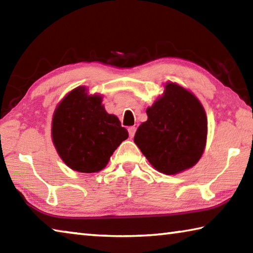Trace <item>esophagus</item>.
<instances>
[{"label":"esophagus","instance_id":"esophagus-1","mask_svg":"<svg viewBox=\"0 0 253 253\" xmlns=\"http://www.w3.org/2000/svg\"><path fill=\"white\" fill-rule=\"evenodd\" d=\"M128 132H129V136H130V137H134L135 132H136V127L131 126V127L128 128Z\"/></svg>","mask_w":253,"mask_h":253}]
</instances>
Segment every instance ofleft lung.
<instances>
[{
	"label": "left lung",
	"instance_id": "obj_1",
	"mask_svg": "<svg viewBox=\"0 0 253 253\" xmlns=\"http://www.w3.org/2000/svg\"><path fill=\"white\" fill-rule=\"evenodd\" d=\"M146 114L134 142L153 168L166 175L193 168L208 136L207 114L194 93L169 81Z\"/></svg>",
	"mask_w": 253,
	"mask_h": 253
}]
</instances>
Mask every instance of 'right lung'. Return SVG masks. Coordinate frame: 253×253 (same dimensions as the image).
Returning a JSON list of instances; mask_svg holds the SVG:
<instances>
[{
    "label": "right lung",
    "instance_id": "add662e5",
    "mask_svg": "<svg viewBox=\"0 0 253 253\" xmlns=\"http://www.w3.org/2000/svg\"><path fill=\"white\" fill-rule=\"evenodd\" d=\"M51 136L57 153L76 172L96 173L106 168L119 145L128 138L115 115L108 114L99 93L80 85L55 107Z\"/></svg>",
    "mask_w": 253,
    "mask_h": 253
}]
</instances>
